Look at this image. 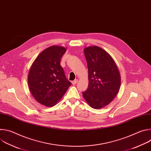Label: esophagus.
<instances>
[{
	"instance_id": "obj_1",
	"label": "esophagus",
	"mask_w": 151,
	"mask_h": 151,
	"mask_svg": "<svg viewBox=\"0 0 151 151\" xmlns=\"http://www.w3.org/2000/svg\"><path fill=\"white\" fill-rule=\"evenodd\" d=\"M78 79H75L73 81H72V83L73 85H75V84H76L78 83Z\"/></svg>"
}]
</instances>
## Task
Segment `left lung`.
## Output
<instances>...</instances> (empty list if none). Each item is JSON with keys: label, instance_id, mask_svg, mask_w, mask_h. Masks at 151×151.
I'll list each match as a JSON object with an SVG mask.
<instances>
[{"label": "left lung", "instance_id": "obj_1", "mask_svg": "<svg viewBox=\"0 0 151 151\" xmlns=\"http://www.w3.org/2000/svg\"><path fill=\"white\" fill-rule=\"evenodd\" d=\"M88 70L89 83L82 96L93 109L109 104L118 94L121 76L112 57L103 49L92 46L83 50Z\"/></svg>", "mask_w": 151, "mask_h": 151}]
</instances>
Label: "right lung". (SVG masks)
I'll return each instance as SVG.
<instances>
[{
  "instance_id": "1",
  "label": "right lung",
  "mask_w": 151,
  "mask_h": 151,
  "mask_svg": "<svg viewBox=\"0 0 151 151\" xmlns=\"http://www.w3.org/2000/svg\"><path fill=\"white\" fill-rule=\"evenodd\" d=\"M66 49L52 46L43 51L36 58L29 72L28 84L36 100L42 105H55L71 85L60 65Z\"/></svg>"
}]
</instances>
